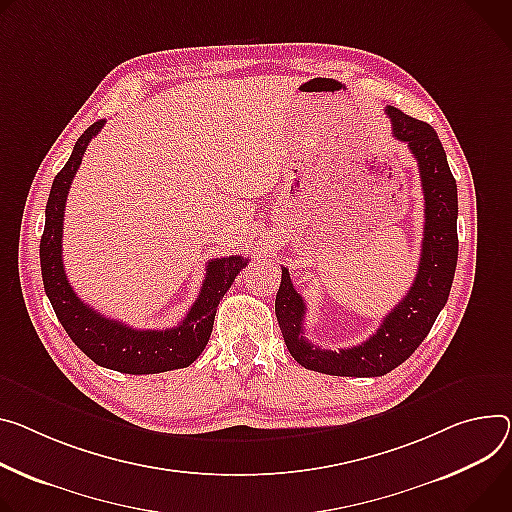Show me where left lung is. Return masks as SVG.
Returning <instances> with one entry per match:
<instances>
[{"instance_id": "left-lung-1", "label": "left lung", "mask_w": 512, "mask_h": 512, "mask_svg": "<svg viewBox=\"0 0 512 512\" xmlns=\"http://www.w3.org/2000/svg\"><path fill=\"white\" fill-rule=\"evenodd\" d=\"M392 134L406 143L418 163L425 196V235L421 263L408 294L382 320L376 335L349 349H320L304 337L306 304L282 267V284L275 296V316L286 347L306 369L329 376H384L425 341L443 310L457 265V183L435 128L388 106Z\"/></svg>"}]
</instances>
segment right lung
Returning a JSON list of instances; mask_svg holds the SVG:
<instances>
[{
    "label": "right lung",
    "instance_id": "obj_1",
    "mask_svg": "<svg viewBox=\"0 0 512 512\" xmlns=\"http://www.w3.org/2000/svg\"><path fill=\"white\" fill-rule=\"evenodd\" d=\"M106 120L91 124L73 147L65 167L57 173L46 202L44 232L40 239V269L44 292L71 341L102 367L120 374H161V371L192 365L208 345L216 308L249 259L241 255L212 259L200 296L177 327L165 331L132 329L124 322L106 318L73 292L63 265V216L73 177L83 153Z\"/></svg>",
    "mask_w": 512,
    "mask_h": 512
}]
</instances>
